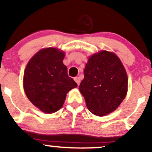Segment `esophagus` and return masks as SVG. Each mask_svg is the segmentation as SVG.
I'll list each match as a JSON object with an SVG mask.
<instances>
[{
	"mask_svg": "<svg viewBox=\"0 0 152 152\" xmlns=\"http://www.w3.org/2000/svg\"><path fill=\"white\" fill-rule=\"evenodd\" d=\"M74 81H76V83H77L78 86V85H79L80 81H80V78L79 77H75L74 78Z\"/></svg>",
	"mask_w": 152,
	"mask_h": 152,
	"instance_id": "esophagus-1",
	"label": "esophagus"
}]
</instances>
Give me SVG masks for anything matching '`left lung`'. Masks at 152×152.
Instances as JSON below:
<instances>
[{
	"instance_id": "8db88e82",
	"label": "left lung",
	"mask_w": 152,
	"mask_h": 152,
	"mask_svg": "<svg viewBox=\"0 0 152 152\" xmlns=\"http://www.w3.org/2000/svg\"><path fill=\"white\" fill-rule=\"evenodd\" d=\"M79 90L92 114L105 116L123 102L127 92L128 78L117 56L106 50L94 54L83 71Z\"/></svg>"
}]
</instances>
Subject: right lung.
<instances>
[{
  "instance_id": "1",
  "label": "right lung",
  "mask_w": 152,
  "mask_h": 152,
  "mask_svg": "<svg viewBox=\"0 0 152 152\" xmlns=\"http://www.w3.org/2000/svg\"><path fill=\"white\" fill-rule=\"evenodd\" d=\"M65 54L53 48H44L29 61L25 69L23 87L32 104L45 113H54L62 107L66 94L77 86L68 76L63 64Z\"/></svg>"
}]
</instances>
